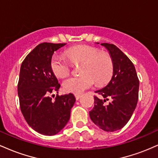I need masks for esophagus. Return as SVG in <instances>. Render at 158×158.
Masks as SVG:
<instances>
[{
  "instance_id": "obj_1",
  "label": "esophagus",
  "mask_w": 158,
  "mask_h": 158,
  "mask_svg": "<svg viewBox=\"0 0 158 158\" xmlns=\"http://www.w3.org/2000/svg\"><path fill=\"white\" fill-rule=\"evenodd\" d=\"M81 97V95H79V94H75V97H76V99H77V100L80 99Z\"/></svg>"
}]
</instances>
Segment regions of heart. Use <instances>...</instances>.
<instances>
[{
    "label": "heart",
    "mask_w": 158,
    "mask_h": 158,
    "mask_svg": "<svg viewBox=\"0 0 158 158\" xmlns=\"http://www.w3.org/2000/svg\"><path fill=\"white\" fill-rule=\"evenodd\" d=\"M65 56L69 61L60 56H52L50 67L57 77L67 76L72 64H80V77H70L63 81V88L68 93L81 94L90 88L94 81L98 85L108 81L113 75L114 62L109 54L88 45H79L68 49ZM70 62L72 63H69Z\"/></svg>",
    "instance_id": "1"
}]
</instances>
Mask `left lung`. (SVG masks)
Returning <instances> with one entry per match:
<instances>
[{
  "instance_id": "1",
  "label": "left lung",
  "mask_w": 158,
  "mask_h": 158,
  "mask_svg": "<svg viewBox=\"0 0 158 158\" xmlns=\"http://www.w3.org/2000/svg\"><path fill=\"white\" fill-rule=\"evenodd\" d=\"M101 45L112 58L113 76L105 88L95 91L99 97L94 96V107L89 115L99 128L112 132L121 129L131 117L138 101L139 79L135 65L117 47L108 43Z\"/></svg>"
}]
</instances>
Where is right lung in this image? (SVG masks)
<instances>
[{
    "mask_svg": "<svg viewBox=\"0 0 158 158\" xmlns=\"http://www.w3.org/2000/svg\"><path fill=\"white\" fill-rule=\"evenodd\" d=\"M65 44H39L27 56L20 70L18 94L21 113L32 129L47 136L56 135L66 126L76 101L73 94H57L54 100L50 97L60 88L50 67L52 56Z\"/></svg>",
    "mask_w": 158,
    "mask_h": 158,
    "instance_id": "1",
    "label": "right lung"
}]
</instances>
